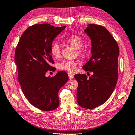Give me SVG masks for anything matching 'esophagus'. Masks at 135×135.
I'll list each match as a JSON object with an SVG mask.
<instances>
[{"instance_id": "esophagus-1", "label": "esophagus", "mask_w": 135, "mask_h": 135, "mask_svg": "<svg viewBox=\"0 0 135 135\" xmlns=\"http://www.w3.org/2000/svg\"><path fill=\"white\" fill-rule=\"evenodd\" d=\"M68 78H69V79H74V75H72L71 74H68Z\"/></svg>"}]
</instances>
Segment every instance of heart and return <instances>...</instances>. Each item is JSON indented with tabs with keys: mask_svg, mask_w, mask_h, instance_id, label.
Masks as SVG:
<instances>
[{
	"mask_svg": "<svg viewBox=\"0 0 135 135\" xmlns=\"http://www.w3.org/2000/svg\"><path fill=\"white\" fill-rule=\"evenodd\" d=\"M66 41L68 44L77 49L78 55L81 56H84L85 55V51L83 48L84 41L80 36L74 34L69 37ZM50 52L52 56L55 58H57L60 56L61 48L57 42H54L52 44L51 46ZM78 60H63L58 63L57 67L60 70L72 72L75 70L76 67L78 64Z\"/></svg>",
	"mask_w": 135,
	"mask_h": 135,
	"instance_id": "heart-1",
	"label": "heart"
}]
</instances>
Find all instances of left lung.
Here are the masks:
<instances>
[{
    "label": "left lung",
    "mask_w": 135,
    "mask_h": 135,
    "mask_svg": "<svg viewBox=\"0 0 135 135\" xmlns=\"http://www.w3.org/2000/svg\"><path fill=\"white\" fill-rule=\"evenodd\" d=\"M84 32L91 41V57L83 67L93 72L89 78L85 74H77L78 82L77 101L85 109H94L109 98L118 78L119 46L105 27L89 24Z\"/></svg>",
    "instance_id": "obj_1"
}]
</instances>
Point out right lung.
I'll return each mask as SVG.
<instances>
[{"label":"right lung","mask_w":135,"mask_h":135,"mask_svg":"<svg viewBox=\"0 0 135 135\" xmlns=\"http://www.w3.org/2000/svg\"><path fill=\"white\" fill-rule=\"evenodd\" d=\"M65 26L55 27L49 24L30 26L22 34L15 53L18 79L23 93L32 105L44 111L56 109L59 105L58 92L68 80L61 71L54 76L46 77L47 71H54L51 46Z\"/></svg>","instance_id":"right-lung-1"}]
</instances>
